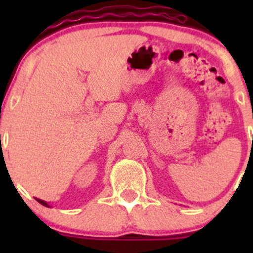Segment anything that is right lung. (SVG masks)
<instances>
[{"instance_id": "obj_1", "label": "right lung", "mask_w": 253, "mask_h": 253, "mask_svg": "<svg viewBox=\"0 0 253 253\" xmlns=\"http://www.w3.org/2000/svg\"><path fill=\"white\" fill-rule=\"evenodd\" d=\"M38 202H39V203H42V206H45V207H48V206H47V203H46V202H44V201H42V200H38Z\"/></svg>"}]
</instances>
